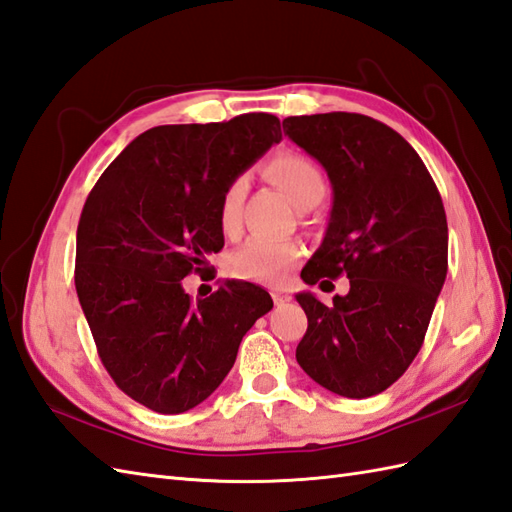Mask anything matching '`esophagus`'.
Listing matches in <instances>:
<instances>
[{
    "mask_svg": "<svg viewBox=\"0 0 512 512\" xmlns=\"http://www.w3.org/2000/svg\"><path fill=\"white\" fill-rule=\"evenodd\" d=\"M270 294H272V301H275V305H281L285 301H290V294L285 292V290H281V288H272Z\"/></svg>",
    "mask_w": 512,
    "mask_h": 512,
    "instance_id": "obj_1",
    "label": "esophagus"
}]
</instances>
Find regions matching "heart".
I'll return each mask as SVG.
<instances>
[{"label":"heart","instance_id":"obj_1","mask_svg":"<svg viewBox=\"0 0 512 512\" xmlns=\"http://www.w3.org/2000/svg\"><path fill=\"white\" fill-rule=\"evenodd\" d=\"M266 174L281 192L299 209H310L323 200L327 192L325 174L318 165L299 152H281L266 165ZM248 192L246 176H235L224 187L218 202V224L227 237H237L242 231V205ZM303 248L299 242H246L229 257L231 275L244 281H277L299 261Z\"/></svg>","mask_w":512,"mask_h":512}]
</instances>
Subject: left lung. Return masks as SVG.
Returning a JSON list of instances; mask_svg holds the SVG:
<instances>
[{
  "instance_id": "1",
  "label": "left lung",
  "mask_w": 512,
  "mask_h": 512,
  "mask_svg": "<svg viewBox=\"0 0 512 512\" xmlns=\"http://www.w3.org/2000/svg\"><path fill=\"white\" fill-rule=\"evenodd\" d=\"M283 133L334 187L325 240L301 277L316 285L347 275L351 283L329 305L296 294L307 314L296 362L336 395H379L417 358L447 277L441 194L417 150L368 115L285 117Z\"/></svg>"
}]
</instances>
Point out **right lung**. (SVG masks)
<instances>
[{"instance_id":"obj_1","label":"right lung","mask_w":512,"mask_h":512,"mask_svg":"<svg viewBox=\"0 0 512 512\" xmlns=\"http://www.w3.org/2000/svg\"><path fill=\"white\" fill-rule=\"evenodd\" d=\"M279 141L281 122L270 113L150 128L87 196L76 292L104 368L141 406L181 414L205 401L231 371L246 331L272 310L255 283L227 281L192 301L183 279L222 251L224 187Z\"/></svg>"}]
</instances>
